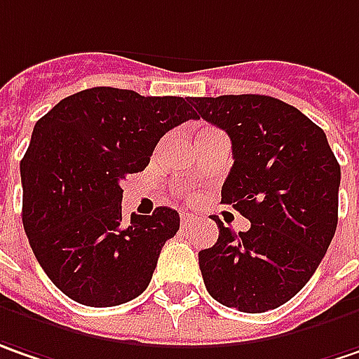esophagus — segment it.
Listing matches in <instances>:
<instances>
[{"instance_id":"esophagus-1","label":"esophagus","mask_w":359,"mask_h":359,"mask_svg":"<svg viewBox=\"0 0 359 359\" xmlns=\"http://www.w3.org/2000/svg\"><path fill=\"white\" fill-rule=\"evenodd\" d=\"M195 222H197V217H195L193 213H189V211H182V213H180V223H182V225H191V223Z\"/></svg>"}]
</instances>
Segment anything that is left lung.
<instances>
[{
  "label": "left lung",
  "mask_w": 359,
  "mask_h": 359,
  "mask_svg": "<svg viewBox=\"0 0 359 359\" xmlns=\"http://www.w3.org/2000/svg\"><path fill=\"white\" fill-rule=\"evenodd\" d=\"M191 103L231 140L222 203L250 219V229L238 233L213 217L219 238L199 252L205 286L217 303L242 313L285 305L311 280L337 227L341 168L325 132L268 95Z\"/></svg>",
  "instance_id": "1"
}]
</instances>
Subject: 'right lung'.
Masks as SVG:
<instances>
[{
    "mask_svg": "<svg viewBox=\"0 0 359 359\" xmlns=\"http://www.w3.org/2000/svg\"><path fill=\"white\" fill-rule=\"evenodd\" d=\"M189 119H197L191 99L93 87L36 121L20 162L22 223L38 264L69 299L116 306L150 285L180 217L156 207L123 222L121 180L144 170L160 137Z\"/></svg>",
    "mask_w": 359,
    "mask_h": 359,
    "instance_id": "add662e5",
    "label": "right lung"
}]
</instances>
